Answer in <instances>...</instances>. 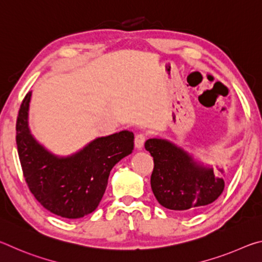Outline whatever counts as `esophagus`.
Here are the masks:
<instances>
[{"mask_svg":"<svg viewBox=\"0 0 262 262\" xmlns=\"http://www.w3.org/2000/svg\"><path fill=\"white\" fill-rule=\"evenodd\" d=\"M147 140V135L143 134V133H140L135 136V147L137 149H142L144 145V142Z\"/></svg>","mask_w":262,"mask_h":262,"instance_id":"1","label":"esophagus"}]
</instances>
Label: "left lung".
I'll return each instance as SVG.
<instances>
[{
    "instance_id": "obj_1",
    "label": "left lung",
    "mask_w": 262,
    "mask_h": 262,
    "mask_svg": "<svg viewBox=\"0 0 262 262\" xmlns=\"http://www.w3.org/2000/svg\"><path fill=\"white\" fill-rule=\"evenodd\" d=\"M144 147L154 157L150 183L163 207L181 212H196L217 200L223 192V177L214 173L211 167L199 165L171 142L150 139Z\"/></svg>"
}]
</instances>
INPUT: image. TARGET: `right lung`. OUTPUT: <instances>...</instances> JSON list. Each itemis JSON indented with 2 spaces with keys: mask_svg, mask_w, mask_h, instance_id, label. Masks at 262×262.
Wrapping results in <instances>:
<instances>
[{
  "mask_svg": "<svg viewBox=\"0 0 262 262\" xmlns=\"http://www.w3.org/2000/svg\"><path fill=\"white\" fill-rule=\"evenodd\" d=\"M31 92L21 101L16 143L29 189L48 211L66 219L91 214L103 198L112 167L134 149V134L122 130L99 137L69 157H56L31 135L28 117Z\"/></svg>",
  "mask_w": 262,
  "mask_h": 262,
  "instance_id": "1",
  "label": "right lung"
}]
</instances>
